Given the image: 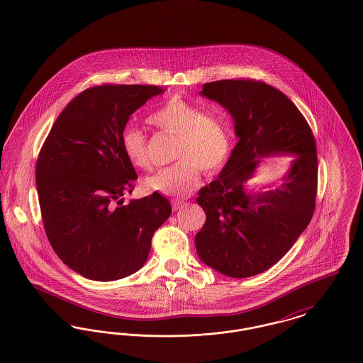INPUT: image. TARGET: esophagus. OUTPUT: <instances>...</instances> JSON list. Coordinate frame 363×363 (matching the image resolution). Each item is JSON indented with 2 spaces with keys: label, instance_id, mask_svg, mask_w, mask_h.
<instances>
[{
  "label": "esophagus",
  "instance_id": "obj_1",
  "mask_svg": "<svg viewBox=\"0 0 363 363\" xmlns=\"http://www.w3.org/2000/svg\"><path fill=\"white\" fill-rule=\"evenodd\" d=\"M172 206H173V211H178V209L184 208V206H185V201H181V200H173V201H172Z\"/></svg>",
  "mask_w": 363,
  "mask_h": 363
}]
</instances>
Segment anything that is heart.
<instances>
[{
  "mask_svg": "<svg viewBox=\"0 0 363 363\" xmlns=\"http://www.w3.org/2000/svg\"><path fill=\"white\" fill-rule=\"evenodd\" d=\"M148 121L160 132L177 138L174 144L177 162L144 179L148 191L185 197L199 186L201 169L213 174L225 166L231 152V130L222 116L204 113L201 107L173 96L159 106ZM121 145L135 167H150L148 140L140 128L125 126Z\"/></svg>",
  "mask_w": 363,
  "mask_h": 363,
  "instance_id": "obj_1",
  "label": "heart"
}]
</instances>
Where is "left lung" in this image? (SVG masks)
<instances>
[{
    "label": "left lung",
    "mask_w": 363,
    "mask_h": 363,
    "mask_svg": "<svg viewBox=\"0 0 363 363\" xmlns=\"http://www.w3.org/2000/svg\"><path fill=\"white\" fill-rule=\"evenodd\" d=\"M200 94L227 108L238 143L219 177L199 191L207 219L196 234V250L225 277H255L277 264L311 220L318 172L314 136L298 107L264 82H211ZM287 153L296 159L280 187L245 193L259 157Z\"/></svg>",
    "instance_id": "8db88e82"
}]
</instances>
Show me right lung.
Instances as JSON below:
<instances>
[{
  "instance_id": "obj_1",
  "label": "right lung",
  "mask_w": 363,
  "mask_h": 363,
  "mask_svg": "<svg viewBox=\"0 0 363 363\" xmlns=\"http://www.w3.org/2000/svg\"><path fill=\"white\" fill-rule=\"evenodd\" d=\"M157 86L104 84L86 88L62 110L36 162L43 227L55 255L82 277L111 281L147 261L156 230L172 215L152 193L123 204L138 179L121 145L129 117Z\"/></svg>"
}]
</instances>
